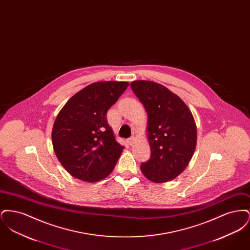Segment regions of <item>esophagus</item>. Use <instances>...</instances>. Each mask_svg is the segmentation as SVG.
<instances>
[{
	"instance_id": "34e87169",
	"label": "esophagus",
	"mask_w": 250,
	"mask_h": 250,
	"mask_svg": "<svg viewBox=\"0 0 250 250\" xmlns=\"http://www.w3.org/2000/svg\"><path fill=\"white\" fill-rule=\"evenodd\" d=\"M134 142H135V138H134V137H132V138H130V139H128V140H127V143H128L130 146L131 145H133Z\"/></svg>"
}]
</instances>
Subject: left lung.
I'll return each instance as SVG.
<instances>
[{"label": "left lung", "mask_w": 250, "mask_h": 250, "mask_svg": "<svg viewBox=\"0 0 250 250\" xmlns=\"http://www.w3.org/2000/svg\"><path fill=\"white\" fill-rule=\"evenodd\" d=\"M130 85L148 117L151 156L141 170L153 183L169 182L186 169L194 155L197 125L193 114L182 98L164 85L150 81H135Z\"/></svg>", "instance_id": "1"}]
</instances>
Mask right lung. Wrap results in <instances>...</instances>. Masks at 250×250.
Segmentation results:
<instances>
[{"instance_id": "add662e5", "label": "right lung", "mask_w": 250, "mask_h": 250, "mask_svg": "<svg viewBox=\"0 0 250 250\" xmlns=\"http://www.w3.org/2000/svg\"><path fill=\"white\" fill-rule=\"evenodd\" d=\"M125 82H99L72 96L60 110L51 132L60 163L75 178L95 183L106 178L124 146L107 124V111L126 90Z\"/></svg>"}]
</instances>
